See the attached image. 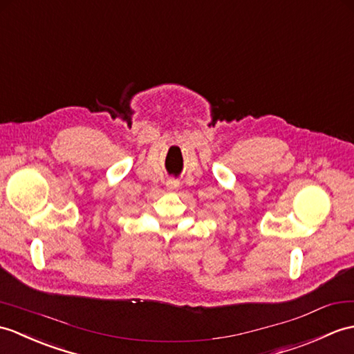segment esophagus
<instances>
[{
	"instance_id": "esophagus-1",
	"label": "esophagus",
	"mask_w": 354,
	"mask_h": 354,
	"mask_svg": "<svg viewBox=\"0 0 354 354\" xmlns=\"http://www.w3.org/2000/svg\"><path fill=\"white\" fill-rule=\"evenodd\" d=\"M178 180H175V179H170V180H167V187L170 188V190H174V188H176L178 187Z\"/></svg>"
}]
</instances>
